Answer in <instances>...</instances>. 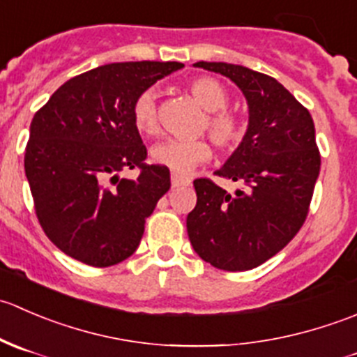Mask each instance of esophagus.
<instances>
[{"label":"esophagus","mask_w":357,"mask_h":357,"mask_svg":"<svg viewBox=\"0 0 357 357\" xmlns=\"http://www.w3.org/2000/svg\"><path fill=\"white\" fill-rule=\"evenodd\" d=\"M171 185H172V188L190 186V185H192V179L186 178V176H181V174H176V172H172V174H171Z\"/></svg>","instance_id":"obj_1"}]
</instances>
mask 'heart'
Masks as SVG:
<instances>
[{"label":"heart","instance_id":"heart-1","mask_svg":"<svg viewBox=\"0 0 357 357\" xmlns=\"http://www.w3.org/2000/svg\"><path fill=\"white\" fill-rule=\"evenodd\" d=\"M193 98L207 110L202 121V131H207L208 138L221 150H233L243 138L245 124L238 115L229 112V95L225 86L214 77H197L188 84ZM132 126L143 136H155L160 131L158 124L157 91L146 88L136 96L131 109ZM152 160L174 172H190L197 165L212 157V149L205 139H167L153 146Z\"/></svg>","mask_w":357,"mask_h":357}]
</instances>
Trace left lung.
<instances>
[{"label":"left lung","instance_id":"8db88e82","mask_svg":"<svg viewBox=\"0 0 357 357\" xmlns=\"http://www.w3.org/2000/svg\"><path fill=\"white\" fill-rule=\"evenodd\" d=\"M195 67L231 79L248 103L243 142L215 176L238 181L228 193L212 179L193 181L197 205L186 218L190 242L205 262L247 271L278 254L307 218L321 155L314 122L275 77L225 62Z\"/></svg>","mask_w":357,"mask_h":357}]
</instances>
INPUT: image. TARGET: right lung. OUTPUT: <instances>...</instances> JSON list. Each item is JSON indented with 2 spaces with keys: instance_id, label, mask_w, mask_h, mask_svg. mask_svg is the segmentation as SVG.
<instances>
[{
  "instance_id": "right-lung-1",
  "label": "right lung",
  "mask_w": 357,
  "mask_h": 357,
  "mask_svg": "<svg viewBox=\"0 0 357 357\" xmlns=\"http://www.w3.org/2000/svg\"><path fill=\"white\" fill-rule=\"evenodd\" d=\"M185 67L121 62L68 79L34 114L24 167L43 231L63 254L107 268L135 254L145 221L171 188L169 169L146 164L132 126L136 96ZM128 168L136 180L120 178Z\"/></svg>"
}]
</instances>
